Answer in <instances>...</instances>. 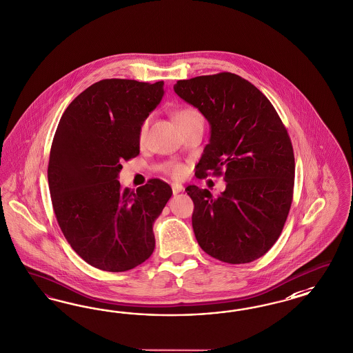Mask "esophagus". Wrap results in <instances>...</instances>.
I'll list each match as a JSON object with an SVG mask.
<instances>
[{
    "instance_id": "1",
    "label": "esophagus",
    "mask_w": 353,
    "mask_h": 353,
    "mask_svg": "<svg viewBox=\"0 0 353 353\" xmlns=\"http://www.w3.org/2000/svg\"><path fill=\"white\" fill-rule=\"evenodd\" d=\"M171 188H172V194H181L183 190H184L182 184H179V183H172V184H171Z\"/></svg>"
}]
</instances>
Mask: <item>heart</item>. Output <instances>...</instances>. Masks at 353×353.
<instances>
[{"instance_id":"b5f03b06","label":"heart","mask_w":353,"mask_h":353,"mask_svg":"<svg viewBox=\"0 0 353 353\" xmlns=\"http://www.w3.org/2000/svg\"><path fill=\"white\" fill-rule=\"evenodd\" d=\"M194 121H204L201 113L194 109L192 106H185L182 108L178 113H176V122L178 125H184V123H188V122H194ZM149 127V118H145L141 125L139 127V139L140 141H143L145 137H147V132H148ZM165 171L171 175L172 178H182L183 175L185 174L187 168L183 165V163H178V162H170L165 166Z\"/></svg>"}]
</instances>
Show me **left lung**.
Masks as SVG:
<instances>
[{
    "mask_svg": "<svg viewBox=\"0 0 353 353\" xmlns=\"http://www.w3.org/2000/svg\"><path fill=\"white\" fill-rule=\"evenodd\" d=\"M174 91L212 128L196 176L225 175L226 182L218 197L185 188L197 243L219 261H254L279 238L292 204L295 157L285 125L268 97L236 74L178 80Z\"/></svg>",
    "mask_w": 353,
    "mask_h": 353,
    "instance_id": "8db88e82",
    "label": "left lung"
}]
</instances>
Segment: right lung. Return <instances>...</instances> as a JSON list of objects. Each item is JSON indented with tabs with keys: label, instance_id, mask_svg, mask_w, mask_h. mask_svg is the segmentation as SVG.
Returning <instances> with one entry per match:
<instances>
[{
	"label": "right lung",
	"instance_id": "obj_1",
	"mask_svg": "<svg viewBox=\"0 0 353 353\" xmlns=\"http://www.w3.org/2000/svg\"><path fill=\"white\" fill-rule=\"evenodd\" d=\"M163 96V81L103 79L62 114L53 137L48 182L65 238L80 257L119 273L148 260L153 223L172 194L161 179L122 188V161L140 153L139 127Z\"/></svg>",
	"mask_w": 353,
	"mask_h": 353
}]
</instances>
